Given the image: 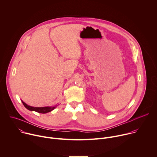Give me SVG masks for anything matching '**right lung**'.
Wrapping results in <instances>:
<instances>
[{
    "instance_id": "right-lung-1",
    "label": "right lung",
    "mask_w": 157,
    "mask_h": 157,
    "mask_svg": "<svg viewBox=\"0 0 157 157\" xmlns=\"http://www.w3.org/2000/svg\"><path fill=\"white\" fill-rule=\"evenodd\" d=\"M23 104L24 105V106L29 110L30 111H34L38 113H46L48 112H50L51 111H52L53 110H54L59 105H55L53 107H31L29 105H28L26 103H25L24 101H23L21 100Z\"/></svg>"
}]
</instances>
